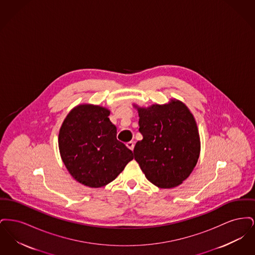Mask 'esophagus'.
<instances>
[{"label":"esophagus","instance_id":"1","mask_svg":"<svg viewBox=\"0 0 255 255\" xmlns=\"http://www.w3.org/2000/svg\"><path fill=\"white\" fill-rule=\"evenodd\" d=\"M127 147L130 149V150H133V146H134V143H133V141H129V142H127Z\"/></svg>","mask_w":255,"mask_h":255}]
</instances>
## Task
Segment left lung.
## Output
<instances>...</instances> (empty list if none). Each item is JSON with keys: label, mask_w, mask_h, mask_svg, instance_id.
Returning <instances> with one entry per match:
<instances>
[{"label": "left lung", "mask_w": 255, "mask_h": 255, "mask_svg": "<svg viewBox=\"0 0 255 255\" xmlns=\"http://www.w3.org/2000/svg\"><path fill=\"white\" fill-rule=\"evenodd\" d=\"M138 111L142 140L133 148L134 159L149 182L172 188L186 180L200 156L201 142L194 117L179 100Z\"/></svg>", "instance_id": "1"}]
</instances>
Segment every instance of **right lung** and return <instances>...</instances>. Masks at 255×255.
<instances>
[{
	"instance_id": "right-lung-1",
	"label": "right lung",
	"mask_w": 255,
	"mask_h": 255,
	"mask_svg": "<svg viewBox=\"0 0 255 255\" xmlns=\"http://www.w3.org/2000/svg\"><path fill=\"white\" fill-rule=\"evenodd\" d=\"M104 107L82 104L73 108L61 126V158L73 179L89 187L113 182L133 158L117 139V127Z\"/></svg>"
}]
</instances>
